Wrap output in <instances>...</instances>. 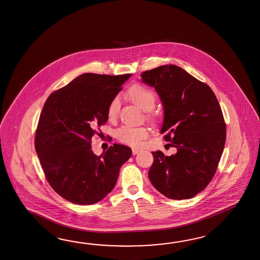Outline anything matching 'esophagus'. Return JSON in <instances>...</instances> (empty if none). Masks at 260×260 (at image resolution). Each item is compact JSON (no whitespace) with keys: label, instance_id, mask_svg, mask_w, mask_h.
Instances as JSON below:
<instances>
[{"label":"esophagus","instance_id":"esophagus-1","mask_svg":"<svg viewBox=\"0 0 260 260\" xmlns=\"http://www.w3.org/2000/svg\"><path fill=\"white\" fill-rule=\"evenodd\" d=\"M132 152H133L134 155H136V154H138V153L140 152V150H139V149H133Z\"/></svg>","mask_w":260,"mask_h":260}]
</instances>
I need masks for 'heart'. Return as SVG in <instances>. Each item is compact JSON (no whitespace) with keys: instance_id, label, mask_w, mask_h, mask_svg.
I'll use <instances>...</instances> for the list:
<instances>
[{"instance_id":"heart-1","label":"heart","mask_w":260,"mask_h":260,"mask_svg":"<svg viewBox=\"0 0 260 260\" xmlns=\"http://www.w3.org/2000/svg\"><path fill=\"white\" fill-rule=\"evenodd\" d=\"M128 95L139 108L144 111H151L154 108L156 102V96L154 91L143 85L137 84L132 86ZM120 109V99L119 97H114L109 103L108 108V116L109 119H114ZM148 136V130L144 127L133 126V125H122L117 129L116 137L121 142L127 145L139 146L142 139H146Z\"/></svg>"}]
</instances>
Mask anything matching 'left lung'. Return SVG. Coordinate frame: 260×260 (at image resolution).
I'll return each mask as SVG.
<instances>
[{"label": "left lung", "mask_w": 260, "mask_h": 260, "mask_svg": "<svg viewBox=\"0 0 260 260\" xmlns=\"http://www.w3.org/2000/svg\"><path fill=\"white\" fill-rule=\"evenodd\" d=\"M162 102L160 133L177 152L152 151V185L171 200H188L204 190L215 174L225 143V123L217 98L208 85L182 68L162 66L141 75Z\"/></svg>", "instance_id": "left-lung-1"}]
</instances>
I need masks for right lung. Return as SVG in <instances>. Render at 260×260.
<instances>
[{
    "label": "right lung",
    "mask_w": 260,
    "mask_h": 260,
    "mask_svg": "<svg viewBox=\"0 0 260 260\" xmlns=\"http://www.w3.org/2000/svg\"><path fill=\"white\" fill-rule=\"evenodd\" d=\"M132 76L85 73L49 95L36 133V151L55 192L78 204L99 202L114 188L120 169L132 155L114 144L101 155L91 151V138L109 120L108 108Z\"/></svg>",
    "instance_id": "right-lung-1"
}]
</instances>
